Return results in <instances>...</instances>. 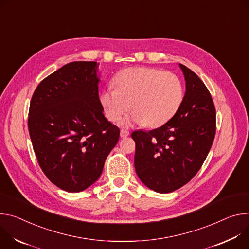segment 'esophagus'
Returning <instances> with one entry per match:
<instances>
[{
  "instance_id": "1",
  "label": "esophagus",
  "mask_w": 249,
  "mask_h": 249,
  "mask_svg": "<svg viewBox=\"0 0 249 249\" xmlns=\"http://www.w3.org/2000/svg\"><path fill=\"white\" fill-rule=\"evenodd\" d=\"M128 135H129V131L127 129H124V128L121 129V137H122V139H125V137H127Z\"/></svg>"
}]
</instances>
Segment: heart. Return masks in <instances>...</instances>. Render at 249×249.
I'll list each match as a JSON object with an SVG mask.
<instances>
[{"instance_id":"b5f03b06","label":"heart","mask_w":249,"mask_h":249,"mask_svg":"<svg viewBox=\"0 0 249 249\" xmlns=\"http://www.w3.org/2000/svg\"><path fill=\"white\" fill-rule=\"evenodd\" d=\"M115 83L117 88H107L101 95V102L112 122H118L127 113L131 104L133 113L123 124L133 122L142 123L147 127L162 125L176 114L184 98L180 78L157 68L124 69Z\"/></svg>"}]
</instances>
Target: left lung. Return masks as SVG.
Wrapping results in <instances>:
<instances>
[{"label": "left lung", "mask_w": 249, "mask_h": 249, "mask_svg": "<svg viewBox=\"0 0 249 249\" xmlns=\"http://www.w3.org/2000/svg\"><path fill=\"white\" fill-rule=\"evenodd\" d=\"M186 93L176 114L163 125L131 133L134 167L149 189L170 193L187 184L201 169L215 135V107L208 88L180 64Z\"/></svg>", "instance_id": "obj_1"}]
</instances>
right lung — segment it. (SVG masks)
<instances>
[{"label": "right lung", "mask_w": 249, "mask_h": 249, "mask_svg": "<svg viewBox=\"0 0 249 249\" xmlns=\"http://www.w3.org/2000/svg\"><path fill=\"white\" fill-rule=\"evenodd\" d=\"M95 61L68 63L44 78L30 105V136L45 176L58 188L81 192L102 174L120 139L99 99Z\"/></svg>", "instance_id": "obj_1"}]
</instances>
